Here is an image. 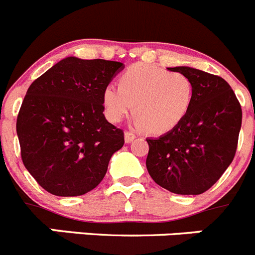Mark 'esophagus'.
<instances>
[{"label": "esophagus", "instance_id": "esophagus-1", "mask_svg": "<svg viewBox=\"0 0 255 255\" xmlns=\"http://www.w3.org/2000/svg\"><path fill=\"white\" fill-rule=\"evenodd\" d=\"M134 138H135V134L133 132H130V130H127V132L125 133L126 143H130V142H132Z\"/></svg>", "mask_w": 255, "mask_h": 255}]
</instances>
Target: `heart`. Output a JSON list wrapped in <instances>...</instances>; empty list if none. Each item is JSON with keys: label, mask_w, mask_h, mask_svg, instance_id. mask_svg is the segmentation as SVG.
<instances>
[{"label": "heart", "mask_w": 255, "mask_h": 255, "mask_svg": "<svg viewBox=\"0 0 255 255\" xmlns=\"http://www.w3.org/2000/svg\"><path fill=\"white\" fill-rule=\"evenodd\" d=\"M192 102V83L182 73L151 64L130 65L121 85L108 84L103 106L111 122L118 123L133 112L138 123L151 133H165L186 117Z\"/></svg>", "instance_id": "obj_1"}]
</instances>
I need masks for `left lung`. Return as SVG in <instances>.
<instances>
[{
    "mask_svg": "<svg viewBox=\"0 0 255 255\" xmlns=\"http://www.w3.org/2000/svg\"><path fill=\"white\" fill-rule=\"evenodd\" d=\"M192 83L186 117L158 138H147L146 166L157 185L178 195L210 189L232 163L242 127V107L223 78L176 66Z\"/></svg>",
    "mask_w": 255,
    "mask_h": 255,
    "instance_id": "1",
    "label": "left lung"
}]
</instances>
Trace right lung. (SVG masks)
Instances as JSON below:
<instances>
[{
	"mask_svg": "<svg viewBox=\"0 0 255 255\" xmlns=\"http://www.w3.org/2000/svg\"><path fill=\"white\" fill-rule=\"evenodd\" d=\"M125 68L103 59H63L26 92L16 122L21 158L31 176L56 196L98 186L125 133L106 120L103 90Z\"/></svg>",
	"mask_w": 255,
	"mask_h": 255,
	"instance_id": "obj_1",
	"label": "right lung"
}]
</instances>
